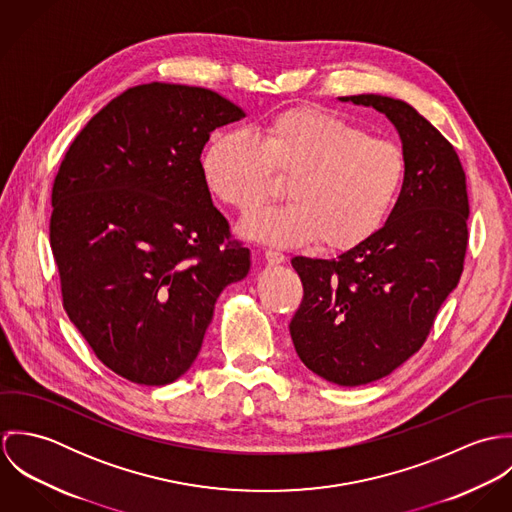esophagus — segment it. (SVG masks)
<instances>
[{
	"label": "esophagus",
	"instance_id": "esophagus-1",
	"mask_svg": "<svg viewBox=\"0 0 512 512\" xmlns=\"http://www.w3.org/2000/svg\"><path fill=\"white\" fill-rule=\"evenodd\" d=\"M266 262H268L270 266H278V264L286 262V256H284V252L270 248V250H266Z\"/></svg>",
	"mask_w": 512,
	"mask_h": 512
}]
</instances>
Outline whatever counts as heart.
<instances>
[{"instance_id":"1","label":"heart","mask_w":512,"mask_h":512,"mask_svg":"<svg viewBox=\"0 0 512 512\" xmlns=\"http://www.w3.org/2000/svg\"><path fill=\"white\" fill-rule=\"evenodd\" d=\"M203 169L213 193L242 215L276 197V177L288 179L292 203L246 220L244 232L276 246L317 238L331 252L370 240L400 203L410 173L396 142L309 106L278 114L260 136H220Z\"/></svg>"}]
</instances>
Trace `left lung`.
I'll return each mask as SVG.
<instances>
[{"instance_id":"left-lung-1","label":"left lung","mask_w":512,"mask_h":512,"mask_svg":"<svg viewBox=\"0 0 512 512\" xmlns=\"http://www.w3.org/2000/svg\"><path fill=\"white\" fill-rule=\"evenodd\" d=\"M372 106L398 130L408 183L388 222L331 260L295 256L303 299L290 323L301 363L339 386L390 374L426 343L441 303L459 284L469 199L457 151L410 104L341 96Z\"/></svg>"}]
</instances>
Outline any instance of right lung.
<instances>
[{
    "label": "right lung",
    "instance_id": "add662e5",
    "mask_svg": "<svg viewBox=\"0 0 512 512\" xmlns=\"http://www.w3.org/2000/svg\"><path fill=\"white\" fill-rule=\"evenodd\" d=\"M240 118L209 88L140 84L80 130L59 167L49 236L63 307L130 382L185 374L220 292L250 270L201 163L211 132Z\"/></svg>",
    "mask_w": 512,
    "mask_h": 512
}]
</instances>
